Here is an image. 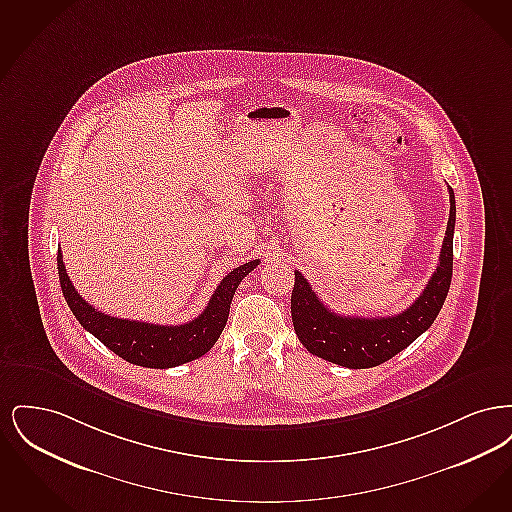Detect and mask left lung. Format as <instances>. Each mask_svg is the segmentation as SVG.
Here are the masks:
<instances>
[{
  "label": "left lung",
  "mask_w": 512,
  "mask_h": 512,
  "mask_svg": "<svg viewBox=\"0 0 512 512\" xmlns=\"http://www.w3.org/2000/svg\"><path fill=\"white\" fill-rule=\"evenodd\" d=\"M449 220L439 253V263L424 292L409 309L391 317H343L330 311L295 270L292 292L293 330L309 353L347 368L382 365L409 347L438 317L453 276L455 194L449 188Z\"/></svg>",
  "instance_id": "8db88e82"
}]
</instances>
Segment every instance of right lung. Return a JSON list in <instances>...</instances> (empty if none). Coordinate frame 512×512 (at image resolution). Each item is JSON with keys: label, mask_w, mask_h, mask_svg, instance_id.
<instances>
[{"label": "right lung", "mask_w": 512, "mask_h": 512, "mask_svg": "<svg viewBox=\"0 0 512 512\" xmlns=\"http://www.w3.org/2000/svg\"><path fill=\"white\" fill-rule=\"evenodd\" d=\"M259 263L261 261L255 259L228 272L220 280L217 290L199 317L178 326H161L128 318L109 317L92 307L74 290L63 263L61 249L57 251L61 290L76 320L115 355L132 365L146 368H172L205 355L219 340L226 326L236 288Z\"/></svg>", "instance_id": "right-lung-1"}]
</instances>
